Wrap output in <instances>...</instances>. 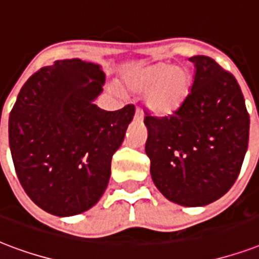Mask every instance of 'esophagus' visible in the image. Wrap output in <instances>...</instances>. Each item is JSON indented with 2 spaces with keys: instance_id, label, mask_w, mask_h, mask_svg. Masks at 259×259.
Returning <instances> with one entry per match:
<instances>
[{
  "instance_id": "1",
  "label": "esophagus",
  "mask_w": 259,
  "mask_h": 259,
  "mask_svg": "<svg viewBox=\"0 0 259 259\" xmlns=\"http://www.w3.org/2000/svg\"><path fill=\"white\" fill-rule=\"evenodd\" d=\"M143 118H144L143 111H141L140 108H137V110H136V114H134V119H136V121H143Z\"/></svg>"
}]
</instances>
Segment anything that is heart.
<instances>
[{"mask_svg": "<svg viewBox=\"0 0 259 259\" xmlns=\"http://www.w3.org/2000/svg\"><path fill=\"white\" fill-rule=\"evenodd\" d=\"M123 84L133 94H144V104L152 115L169 116L187 100L193 78L185 66L156 62L127 73Z\"/></svg>", "mask_w": 259, "mask_h": 259, "instance_id": "b5f03b06", "label": "heart"}]
</instances>
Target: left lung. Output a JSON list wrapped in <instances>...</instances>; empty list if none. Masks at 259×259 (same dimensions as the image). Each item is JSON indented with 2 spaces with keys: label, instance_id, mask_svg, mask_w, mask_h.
Returning a JSON list of instances; mask_svg holds the SVG:
<instances>
[{
  "label": "left lung",
  "instance_id": "obj_1",
  "mask_svg": "<svg viewBox=\"0 0 259 259\" xmlns=\"http://www.w3.org/2000/svg\"><path fill=\"white\" fill-rule=\"evenodd\" d=\"M189 61L194 81L185 104L169 116L147 115L144 123L155 186L171 202L194 208L232 187L247 151L250 119L231 73L205 55Z\"/></svg>",
  "mask_w": 259,
  "mask_h": 259
}]
</instances>
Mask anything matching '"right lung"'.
Masks as SVG:
<instances>
[{"mask_svg":"<svg viewBox=\"0 0 259 259\" xmlns=\"http://www.w3.org/2000/svg\"><path fill=\"white\" fill-rule=\"evenodd\" d=\"M106 76L98 64L55 61L29 77L9 115V147L29 198L54 216L94 206L107 189L111 159L136 108L94 103Z\"/></svg>","mask_w":259,"mask_h":259,"instance_id":"right-lung-1","label":"right lung"}]
</instances>
